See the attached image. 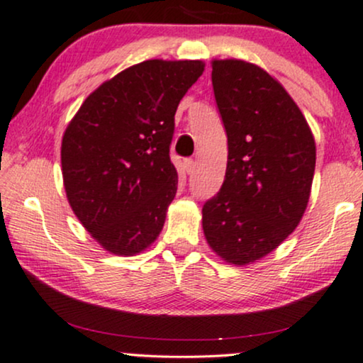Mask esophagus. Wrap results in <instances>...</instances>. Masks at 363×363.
Masks as SVG:
<instances>
[{
    "label": "esophagus",
    "instance_id": "obj_1",
    "mask_svg": "<svg viewBox=\"0 0 363 363\" xmlns=\"http://www.w3.org/2000/svg\"><path fill=\"white\" fill-rule=\"evenodd\" d=\"M184 167H186L187 174L194 172V169H196V160H192V159H186V160H184Z\"/></svg>",
    "mask_w": 363,
    "mask_h": 363
}]
</instances>
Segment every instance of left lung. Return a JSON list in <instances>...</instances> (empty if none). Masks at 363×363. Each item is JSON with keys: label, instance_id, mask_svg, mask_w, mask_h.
I'll use <instances>...</instances> for the list:
<instances>
[{"label": "left lung", "instance_id": "1", "mask_svg": "<svg viewBox=\"0 0 363 363\" xmlns=\"http://www.w3.org/2000/svg\"><path fill=\"white\" fill-rule=\"evenodd\" d=\"M213 89L228 135L221 191L203 208L211 250L251 264L295 231L315 174L311 128L284 86L245 60H213Z\"/></svg>", "mask_w": 363, "mask_h": 363}]
</instances>
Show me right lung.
Returning <instances> with one entry per match:
<instances>
[{
	"instance_id": "obj_1",
	"label": "right lung",
	"mask_w": 363,
	"mask_h": 363,
	"mask_svg": "<svg viewBox=\"0 0 363 363\" xmlns=\"http://www.w3.org/2000/svg\"><path fill=\"white\" fill-rule=\"evenodd\" d=\"M203 72L201 60H145L91 91L67 125V199L108 253L139 255L162 231L177 191L174 116Z\"/></svg>"
}]
</instances>
